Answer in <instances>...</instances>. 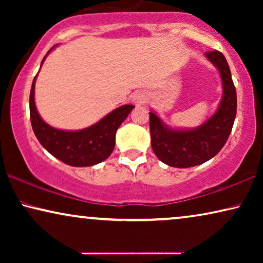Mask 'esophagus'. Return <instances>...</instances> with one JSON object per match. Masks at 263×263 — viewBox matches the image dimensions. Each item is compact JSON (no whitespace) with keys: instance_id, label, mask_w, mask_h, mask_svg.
I'll return each instance as SVG.
<instances>
[{"instance_id":"34e87169","label":"esophagus","mask_w":263,"mask_h":263,"mask_svg":"<svg viewBox=\"0 0 263 263\" xmlns=\"http://www.w3.org/2000/svg\"><path fill=\"white\" fill-rule=\"evenodd\" d=\"M147 95L145 92H138L135 93L134 97H133V102L135 103V105H142L147 102Z\"/></svg>"}]
</instances>
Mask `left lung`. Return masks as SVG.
Wrapping results in <instances>:
<instances>
[{
    "label": "left lung",
    "mask_w": 263,
    "mask_h": 263,
    "mask_svg": "<svg viewBox=\"0 0 263 263\" xmlns=\"http://www.w3.org/2000/svg\"><path fill=\"white\" fill-rule=\"evenodd\" d=\"M204 56L219 70L222 84V97L213 116L196 128L175 129L165 124L154 111L149 112L152 149L168 166L184 168L206 163L224 147L232 130L237 95L228 61L219 51L206 52Z\"/></svg>",
    "instance_id": "obj_1"
}]
</instances>
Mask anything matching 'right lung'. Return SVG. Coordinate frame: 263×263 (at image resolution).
I'll use <instances>...</instances> for the list:
<instances>
[{
	"label": "right lung",
	"instance_id": "add662e5",
	"mask_svg": "<svg viewBox=\"0 0 263 263\" xmlns=\"http://www.w3.org/2000/svg\"><path fill=\"white\" fill-rule=\"evenodd\" d=\"M53 48L49 50L42 64ZM35 79L37 75L32 82L30 93V117L34 135L41 145L50 154L70 166H93L109 158L115 148L117 129L135 106L127 104L117 107L97 123L81 130H62L45 123L39 116L34 103Z\"/></svg>",
	"mask_w": 263,
	"mask_h": 263
}]
</instances>
